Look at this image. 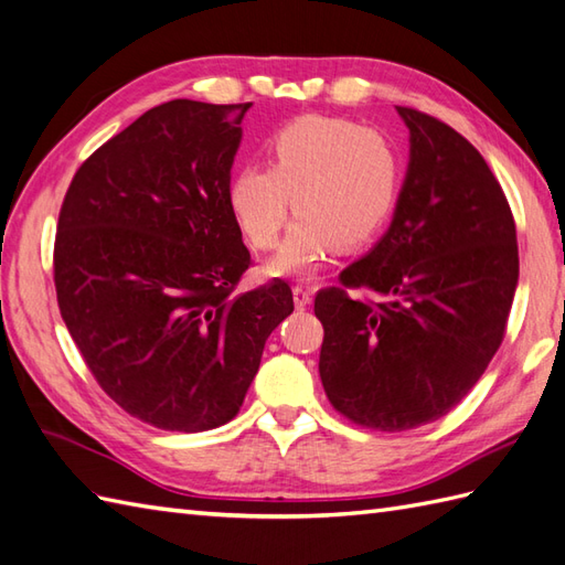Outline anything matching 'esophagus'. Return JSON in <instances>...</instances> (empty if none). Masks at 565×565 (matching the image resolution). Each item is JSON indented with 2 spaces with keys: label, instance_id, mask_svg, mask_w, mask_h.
Returning a JSON list of instances; mask_svg holds the SVG:
<instances>
[{
  "label": "esophagus",
  "instance_id": "esophagus-1",
  "mask_svg": "<svg viewBox=\"0 0 565 565\" xmlns=\"http://www.w3.org/2000/svg\"><path fill=\"white\" fill-rule=\"evenodd\" d=\"M292 299H295V307L297 309H305L309 301H311V292L307 290V287L297 285V287H292Z\"/></svg>",
  "mask_w": 565,
  "mask_h": 565
}]
</instances>
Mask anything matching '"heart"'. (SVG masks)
<instances>
[{"label": "heart", "mask_w": 565, "mask_h": 565, "mask_svg": "<svg viewBox=\"0 0 565 565\" xmlns=\"http://www.w3.org/2000/svg\"><path fill=\"white\" fill-rule=\"evenodd\" d=\"M401 153L388 134L340 117H301L270 146V168H244L230 184V211L254 249L278 242L287 213H297L280 252L278 275H307L335 249L376 235L401 186Z\"/></svg>", "instance_id": "heart-1"}]
</instances>
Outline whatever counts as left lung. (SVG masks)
Here are the masks:
<instances>
[{"label":"left lung","mask_w":565,"mask_h":565,"mask_svg":"<svg viewBox=\"0 0 565 565\" xmlns=\"http://www.w3.org/2000/svg\"><path fill=\"white\" fill-rule=\"evenodd\" d=\"M397 115L409 162L393 223L313 301L328 401L379 431L429 424L472 391L505 335L520 266L511 205L479 150L419 109Z\"/></svg>","instance_id":"1"}]
</instances>
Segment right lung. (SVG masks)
<instances>
[{"label": "right lung", "instance_id": "1", "mask_svg": "<svg viewBox=\"0 0 565 565\" xmlns=\"http://www.w3.org/2000/svg\"><path fill=\"white\" fill-rule=\"evenodd\" d=\"M252 103L170 100L81 164L62 203L54 287L90 374L131 417L209 431L237 415L266 340L295 309L252 266L230 172Z\"/></svg>", "mask_w": 565, "mask_h": 565}]
</instances>
